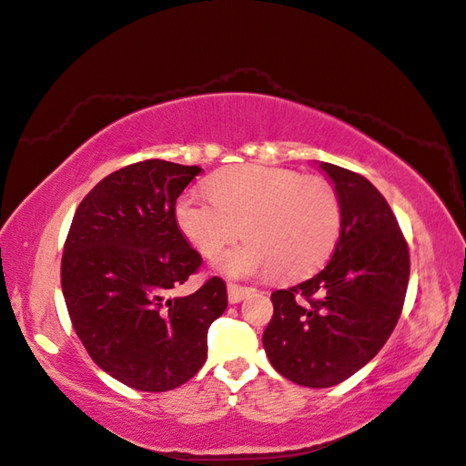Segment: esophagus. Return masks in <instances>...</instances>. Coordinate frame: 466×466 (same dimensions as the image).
<instances>
[{"label":"esophagus","mask_w":466,"mask_h":466,"mask_svg":"<svg viewBox=\"0 0 466 466\" xmlns=\"http://www.w3.org/2000/svg\"><path fill=\"white\" fill-rule=\"evenodd\" d=\"M250 292H252V289H248V286L228 282V300H230L232 304H236V302H242V300L246 299V296H248Z\"/></svg>","instance_id":"34e87169"}]
</instances>
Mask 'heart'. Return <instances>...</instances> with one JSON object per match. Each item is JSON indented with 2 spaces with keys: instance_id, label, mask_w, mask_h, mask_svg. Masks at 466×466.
Instances as JSON below:
<instances>
[{
  "instance_id": "b5f03b06",
  "label": "heart",
  "mask_w": 466,
  "mask_h": 466,
  "mask_svg": "<svg viewBox=\"0 0 466 466\" xmlns=\"http://www.w3.org/2000/svg\"><path fill=\"white\" fill-rule=\"evenodd\" d=\"M176 222L194 248L208 256L240 234L244 244L218 256L230 276L270 272L296 280L314 272L340 236L339 194L322 177L286 167L232 166L210 180V192L192 187L176 202Z\"/></svg>"
}]
</instances>
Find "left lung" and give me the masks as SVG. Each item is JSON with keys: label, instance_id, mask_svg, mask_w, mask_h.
<instances>
[{"label": "left lung", "instance_id": "left-lung-1", "mask_svg": "<svg viewBox=\"0 0 466 466\" xmlns=\"http://www.w3.org/2000/svg\"><path fill=\"white\" fill-rule=\"evenodd\" d=\"M342 208L332 258L286 290L272 292L262 336L284 379L329 389L372 360L397 326L410 276L409 244L389 202L364 176L320 162Z\"/></svg>", "mask_w": 466, "mask_h": 466}]
</instances>
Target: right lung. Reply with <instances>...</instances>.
Segmentation results:
<instances>
[{
    "instance_id": "obj_1",
    "label": "right lung",
    "mask_w": 466,
    "mask_h": 466,
    "mask_svg": "<svg viewBox=\"0 0 466 466\" xmlns=\"http://www.w3.org/2000/svg\"><path fill=\"white\" fill-rule=\"evenodd\" d=\"M200 172L144 160L106 176L77 206L64 244L74 330L104 372L136 390L190 380L206 362L208 329L228 306L218 276L172 296L202 266L176 222V200Z\"/></svg>"
}]
</instances>
